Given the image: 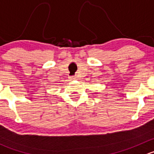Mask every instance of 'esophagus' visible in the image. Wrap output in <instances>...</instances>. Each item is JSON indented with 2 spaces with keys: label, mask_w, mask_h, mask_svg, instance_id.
<instances>
[{
  "label": "esophagus",
  "mask_w": 154,
  "mask_h": 154,
  "mask_svg": "<svg viewBox=\"0 0 154 154\" xmlns=\"http://www.w3.org/2000/svg\"><path fill=\"white\" fill-rule=\"evenodd\" d=\"M76 79H77V77H71V80H76Z\"/></svg>",
  "instance_id": "esophagus-1"
}]
</instances>
